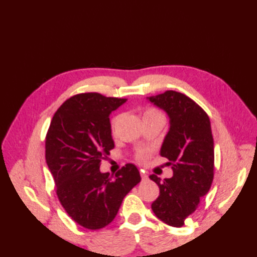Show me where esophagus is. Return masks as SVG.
I'll list each match as a JSON object with an SVG mask.
<instances>
[{
    "label": "esophagus",
    "instance_id": "34e87169",
    "mask_svg": "<svg viewBox=\"0 0 257 257\" xmlns=\"http://www.w3.org/2000/svg\"><path fill=\"white\" fill-rule=\"evenodd\" d=\"M140 176H142V178H143V180H146L148 178V175L146 174L145 172H140Z\"/></svg>",
    "mask_w": 257,
    "mask_h": 257
}]
</instances>
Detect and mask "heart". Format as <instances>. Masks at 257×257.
Instances as JSON below:
<instances>
[{"label":"heart","mask_w":257,"mask_h":257,"mask_svg":"<svg viewBox=\"0 0 257 257\" xmlns=\"http://www.w3.org/2000/svg\"><path fill=\"white\" fill-rule=\"evenodd\" d=\"M150 113H160V112L158 111L157 109L149 108V109L146 110L144 115L145 114H150ZM119 119H120V117H119V115H117V117H114L111 120V130H112V132L115 129V127H117V124L119 122ZM149 156H150V150L149 149H140V150H138L137 153H136L135 157H136V159L138 160V162L145 163V162H147V160L149 159Z\"/></svg>","instance_id":"b5f03b06"}]
</instances>
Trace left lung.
<instances>
[{"mask_svg":"<svg viewBox=\"0 0 257 257\" xmlns=\"http://www.w3.org/2000/svg\"><path fill=\"white\" fill-rule=\"evenodd\" d=\"M149 100L168 113L170 128L160 155L169 160L174 176L160 180L159 196L152 204L157 217L173 227H182L214 179V140L210 120L205 110L184 93L168 90Z\"/></svg>","mask_w":257,"mask_h":257,"instance_id":"1","label":"left lung"}]
</instances>
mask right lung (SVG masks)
I'll return each instance as SVG.
<instances>
[{
  "mask_svg": "<svg viewBox=\"0 0 257 257\" xmlns=\"http://www.w3.org/2000/svg\"><path fill=\"white\" fill-rule=\"evenodd\" d=\"M124 102L98 92L72 95L55 111L45 136L55 193L65 212L84 228L111 223L124 196L142 179L134 164H125L113 179L99 170L114 148L109 114Z\"/></svg>",
  "mask_w": 257,
  "mask_h": 257,
  "instance_id": "add662e5",
  "label": "right lung"
}]
</instances>
